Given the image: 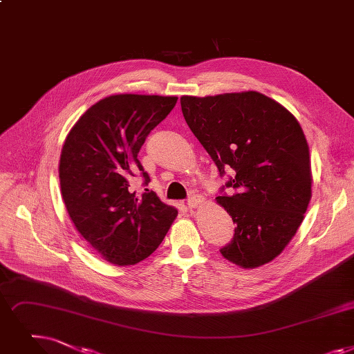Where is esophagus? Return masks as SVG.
I'll return each instance as SVG.
<instances>
[{"label": "esophagus", "mask_w": 354, "mask_h": 354, "mask_svg": "<svg viewBox=\"0 0 354 354\" xmlns=\"http://www.w3.org/2000/svg\"><path fill=\"white\" fill-rule=\"evenodd\" d=\"M204 203V198L201 196V195H198V194H192L189 198H188V207L189 208H196V207H199Z\"/></svg>", "instance_id": "obj_1"}]
</instances>
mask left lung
<instances>
[{"label":"left lung","instance_id":"left-lung-1","mask_svg":"<svg viewBox=\"0 0 354 354\" xmlns=\"http://www.w3.org/2000/svg\"><path fill=\"white\" fill-rule=\"evenodd\" d=\"M180 106L220 176L230 172L215 198L236 224L221 254L244 269L272 262L295 236L311 199L310 149L299 122L256 91L185 95Z\"/></svg>","mask_w":354,"mask_h":354}]
</instances>
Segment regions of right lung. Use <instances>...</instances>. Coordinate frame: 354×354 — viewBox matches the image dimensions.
<instances>
[{
	"label": "right lung",
	"mask_w": 354,
	"mask_h": 354,
	"mask_svg": "<svg viewBox=\"0 0 354 354\" xmlns=\"http://www.w3.org/2000/svg\"><path fill=\"white\" fill-rule=\"evenodd\" d=\"M176 97L118 94L94 104L76 121L62 147L60 191L72 223L105 260L118 266L142 262L155 252L178 215L130 182L140 174L137 155L149 133L174 110Z\"/></svg>",
	"instance_id": "right-lung-1"
}]
</instances>
